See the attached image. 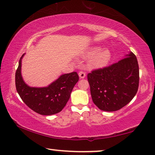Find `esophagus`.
<instances>
[{
  "label": "esophagus",
  "mask_w": 155,
  "mask_h": 155,
  "mask_svg": "<svg viewBox=\"0 0 155 155\" xmlns=\"http://www.w3.org/2000/svg\"><path fill=\"white\" fill-rule=\"evenodd\" d=\"M78 76H79L80 78H84L86 77V73H85L84 71H79V72H78Z\"/></svg>",
  "instance_id": "34e87169"
}]
</instances>
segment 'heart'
I'll return each instance as SVG.
<instances>
[{"label":"heart","mask_w":155,"mask_h":155,"mask_svg":"<svg viewBox=\"0 0 155 155\" xmlns=\"http://www.w3.org/2000/svg\"><path fill=\"white\" fill-rule=\"evenodd\" d=\"M100 48L99 47H95L89 50L88 51L86 52L85 54V57L93 56L89 60V65L93 67H98L103 66L106 64L110 60L111 54L110 51L108 50H103L97 53L99 51Z\"/></svg>","instance_id":"heart-1"}]
</instances>
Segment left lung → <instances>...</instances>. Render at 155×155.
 Masks as SVG:
<instances>
[{"mask_svg":"<svg viewBox=\"0 0 155 155\" xmlns=\"http://www.w3.org/2000/svg\"><path fill=\"white\" fill-rule=\"evenodd\" d=\"M91 94L100 110L114 112L124 107L137 93L139 67L132 52L118 62L88 74Z\"/></svg>","mask_w":155,"mask_h":155,"instance_id":"left-lung-1","label":"left lung"}]
</instances>
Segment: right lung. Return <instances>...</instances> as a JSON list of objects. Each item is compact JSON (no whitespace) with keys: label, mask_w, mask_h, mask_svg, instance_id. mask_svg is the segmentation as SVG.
<instances>
[{"label":"right lung","mask_w":155,"mask_h":155,"mask_svg":"<svg viewBox=\"0 0 155 155\" xmlns=\"http://www.w3.org/2000/svg\"><path fill=\"white\" fill-rule=\"evenodd\" d=\"M15 73V86L23 102L30 109L41 115H52L61 112L70 97L71 93L78 81L76 71L61 75L47 87H30L24 81L21 74V59Z\"/></svg>","instance_id":"obj_1"}]
</instances>
